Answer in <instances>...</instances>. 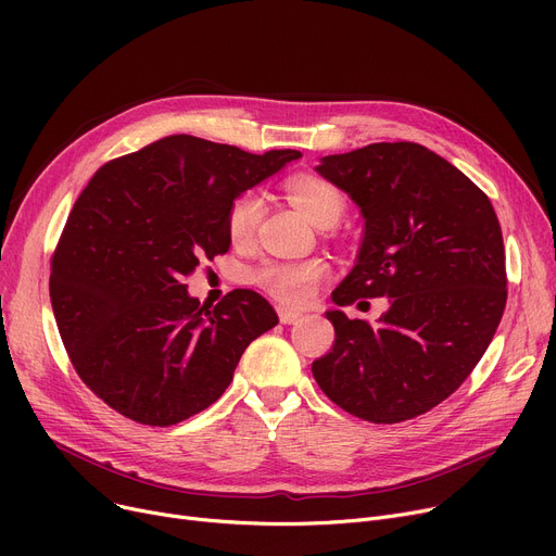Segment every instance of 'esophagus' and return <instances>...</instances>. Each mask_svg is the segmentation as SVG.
<instances>
[{
	"instance_id": "obj_1",
	"label": "esophagus",
	"mask_w": 556,
	"mask_h": 556,
	"mask_svg": "<svg viewBox=\"0 0 556 556\" xmlns=\"http://www.w3.org/2000/svg\"><path fill=\"white\" fill-rule=\"evenodd\" d=\"M277 315H279V323H281V325H293V323H298V319L302 317V313H300V311L283 308V306H279V308H277Z\"/></svg>"
}]
</instances>
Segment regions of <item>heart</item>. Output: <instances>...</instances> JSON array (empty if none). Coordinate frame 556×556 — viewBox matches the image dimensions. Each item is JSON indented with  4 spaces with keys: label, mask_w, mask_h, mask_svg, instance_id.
<instances>
[{
    "label": "heart",
    "mask_w": 556,
    "mask_h": 556,
    "mask_svg": "<svg viewBox=\"0 0 556 556\" xmlns=\"http://www.w3.org/2000/svg\"><path fill=\"white\" fill-rule=\"evenodd\" d=\"M286 193L293 200L304 216L317 227L336 225L344 212L342 193L327 180L313 175H295L286 182ZM263 214V195L256 189H248L229 202L225 225L233 243H245L252 239ZM327 275V263L323 258L306 261H266L254 270V281L268 293L290 306H302L313 295L315 288Z\"/></svg>",
    "instance_id": "obj_1"
}]
</instances>
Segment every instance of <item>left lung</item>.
Segmentation results:
<instances>
[{
	"mask_svg": "<svg viewBox=\"0 0 556 556\" xmlns=\"http://www.w3.org/2000/svg\"><path fill=\"white\" fill-rule=\"evenodd\" d=\"M317 173L365 218L354 270L333 290L349 306L390 298L371 327L329 311L336 342L313 363L323 392L371 424L419 417L473 371L507 304L505 245L486 193L415 141L327 155Z\"/></svg>",
	"mask_w": 556,
	"mask_h": 556,
	"instance_id": "8db88e82",
	"label": "left lung"
}]
</instances>
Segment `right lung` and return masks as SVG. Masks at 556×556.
Wrapping results in <instances>:
<instances>
[{
    "label": "right lung",
    "mask_w": 556,
    "mask_h": 556,
    "mask_svg": "<svg viewBox=\"0 0 556 556\" xmlns=\"http://www.w3.org/2000/svg\"><path fill=\"white\" fill-rule=\"evenodd\" d=\"M298 157L170 135L92 175L53 250L49 295L76 374L112 410L160 428L202 413L279 323L250 288L207 308L185 279L229 250V202Z\"/></svg>",
    "instance_id": "right-lung-1"
}]
</instances>
